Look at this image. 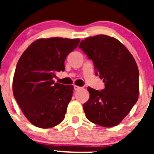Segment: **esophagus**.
Wrapping results in <instances>:
<instances>
[{"label":"esophagus","mask_w":154,"mask_h":154,"mask_svg":"<svg viewBox=\"0 0 154 154\" xmlns=\"http://www.w3.org/2000/svg\"><path fill=\"white\" fill-rule=\"evenodd\" d=\"M74 90H75V91H78V90L81 89L82 87L77 86H74Z\"/></svg>","instance_id":"esophagus-1"}]
</instances>
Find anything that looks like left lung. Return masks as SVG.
<instances>
[{
	"label": "left lung",
	"instance_id": "obj_1",
	"mask_svg": "<svg viewBox=\"0 0 154 154\" xmlns=\"http://www.w3.org/2000/svg\"><path fill=\"white\" fill-rule=\"evenodd\" d=\"M79 48L92 60L95 75L105 83L100 91L88 87L90 97L83 106L86 118L102 127L118 125L138 100L137 64L123 44L106 35L88 37Z\"/></svg>",
	"mask_w": 154,
	"mask_h": 154
}]
</instances>
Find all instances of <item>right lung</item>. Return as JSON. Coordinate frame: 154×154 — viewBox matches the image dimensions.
Here are the masks:
<instances>
[{"instance_id": "obj_1", "label": "right lung", "mask_w": 154, "mask_h": 154, "mask_svg": "<svg viewBox=\"0 0 154 154\" xmlns=\"http://www.w3.org/2000/svg\"><path fill=\"white\" fill-rule=\"evenodd\" d=\"M79 42V38H40L20 57L13 77V95L35 127L51 128L64 119L74 86L54 83L53 78L65 71L66 58Z\"/></svg>"}]
</instances>
